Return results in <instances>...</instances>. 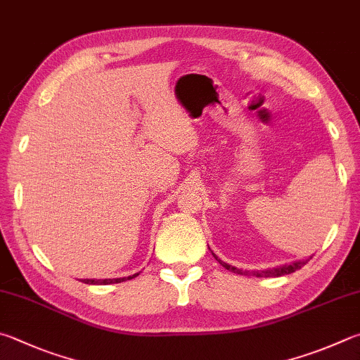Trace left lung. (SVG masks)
Segmentation results:
<instances>
[{
    "instance_id": "1",
    "label": "left lung",
    "mask_w": 360,
    "mask_h": 360,
    "mask_svg": "<svg viewBox=\"0 0 360 360\" xmlns=\"http://www.w3.org/2000/svg\"><path fill=\"white\" fill-rule=\"evenodd\" d=\"M214 255V253H212ZM215 257V255H214ZM215 259L219 261V263L225 267V269L231 271L234 274H240V276H248V274H252V276L255 277H280V276H286V274H291V272H296L297 269H300V267L305 266L307 263H309V259H302V261H294V263L291 264H285V266H278V267H274V269H267V271H253V272H248V271H243V269H238V267L234 266H230L226 264L225 261L219 259L217 257H215Z\"/></svg>"
}]
</instances>
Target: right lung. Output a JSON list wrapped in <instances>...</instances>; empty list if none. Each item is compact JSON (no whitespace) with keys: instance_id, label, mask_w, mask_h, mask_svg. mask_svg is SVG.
<instances>
[{"instance_id":"obj_1","label":"right lung","mask_w":360,"mask_h":360,"mask_svg":"<svg viewBox=\"0 0 360 360\" xmlns=\"http://www.w3.org/2000/svg\"><path fill=\"white\" fill-rule=\"evenodd\" d=\"M140 274V272H139ZM139 274H134V276H129V277H122V278H105V280H93V278H88V280H82L83 283H88V285H110V283H121V282H126V280H130L139 276Z\"/></svg>"}]
</instances>
